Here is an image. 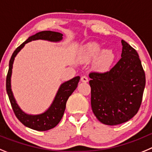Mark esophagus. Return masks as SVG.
<instances>
[{
	"label": "esophagus",
	"instance_id": "esophagus-1",
	"mask_svg": "<svg viewBox=\"0 0 152 152\" xmlns=\"http://www.w3.org/2000/svg\"><path fill=\"white\" fill-rule=\"evenodd\" d=\"M81 81L83 82V83H88V79L87 76H82L81 77Z\"/></svg>",
	"mask_w": 152,
	"mask_h": 152
}]
</instances>
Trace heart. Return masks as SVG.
<instances>
[{
  "mask_svg": "<svg viewBox=\"0 0 152 152\" xmlns=\"http://www.w3.org/2000/svg\"><path fill=\"white\" fill-rule=\"evenodd\" d=\"M78 57L83 62H89L95 59V68L105 72L111 68L116 60V54L113 49H103L99 43L90 42L79 49Z\"/></svg>",
  "mask_w": 152,
  "mask_h": 152,
  "instance_id": "b5f03b06",
  "label": "heart"
}]
</instances>
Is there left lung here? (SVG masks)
Segmentation results:
<instances>
[{"instance_id":"8db88e82","label":"left lung","mask_w":152,"mask_h":152,"mask_svg":"<svg viewBox=\"0 0 152 152\" xmlns=\"http://www.w3.org/2000/svg\"><path fill=\"white\" fill-rule=\"evenodd\" d=\"M121 59L110 70L91 72V104L100 122L125 123L137 113L145 86V75L136 50L121 40Z\"/></svg>"}]
</instances>
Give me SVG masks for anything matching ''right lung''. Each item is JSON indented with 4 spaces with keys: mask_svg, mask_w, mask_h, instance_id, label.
I'll return each instance as SVG.
<instances>
[{
    "mask_svg": "<svg viewBox=\"0 0 152 152\" xmlns=\"http://www.w3.org/2000/svg\"><path fill=\"white\" fill-rule=\"evenodd\" d=\"M63 39V34L52 31H42L35 35L28 37L26 42L20 45L11 56L9 63V70L7 76L6 88L10 102L11 104L15 115L20 122L30 129L38 131H46L52 129L59 124L66 108V104L69 97L77 88L80 77L76 76L68 81L64 82L60 86L56 93L55 97L48 108L43 113L39 114H30L26 113L20 107L16 102L11 88V76L13 65L15 57L20 50L24 48L26 44L35 40H45L50 42H61Z\"/></svg>",
    "mask_w": 152,
    "mask_h": 152,
    "instance_id": "obj_1",
    "label": "right lung"
}]
</instances>
